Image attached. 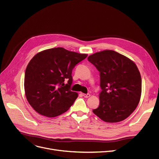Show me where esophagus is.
Returning <instances> with one entry per match:
<instances>
[{"instance_id": "34e87169", "label": "esophagus", "mask_w": 159, "mask_h": 159, "mask_svg": "<svg viewBox=\"0 0 159 159\" xmlns=\"http://www.w3.org/2000/svg\"><path fill=\"white\" fill-rule=\"evenodd\" d=\"M82 95H83L85 98H89V97H90V94H89V93H87V94L83 93V94H82Z\"/></svg>"}]
</instances>
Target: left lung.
I'll return each instance as SVG.
<instances>
[{
  "label": "left lung",
  "mask_w": 159,
  "mask_h": 159,
  "mask_svg": "<svg viewBox=\"0 0 159 159\" xmlns=\"http://www.w3.org/2000/svg\"><path fill=\"white\" fill-rule=\"evenodd\" d=\"M99 71V106L93 110L108 123L124 120L132 114L140 102L142 79L133 61L112 50L95 52L88 58Z\"/></svg>",
  "instance_id": "obj_1"
}]
</instances>
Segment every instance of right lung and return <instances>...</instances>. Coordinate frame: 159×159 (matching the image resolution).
<instances>
[{
	"label": "right lung",
	"mask_w": 159,
	"mask_h": 159,
	"mask_svg": "<svg viewBox=\"0 0 159 159\" xmlns=\"http://www.w3.org/2000/svg\"><path fill=\"white\" fill-rule=\"evenodd\" d=\"M87 56L57 47L41 51L31 59L25 71V92L38 113L53 118L71 107L78 97L70 90L72 70Z\"/></svg>",
	"instance_id": "right-lung-1"
}]
</instances>
